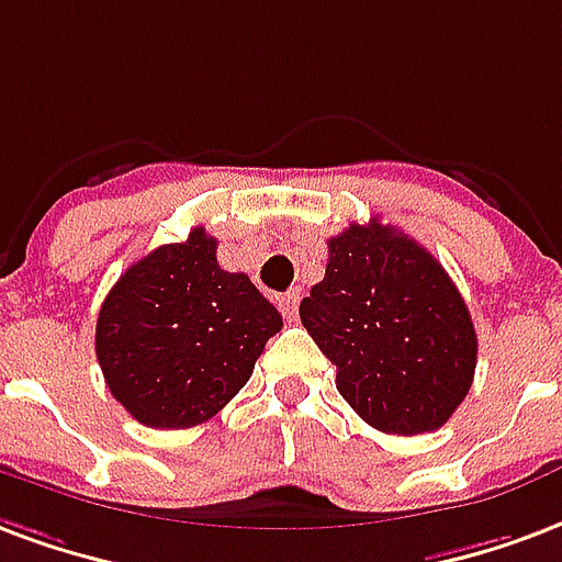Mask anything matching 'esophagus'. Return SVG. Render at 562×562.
I'll list each match as a JSON object with an SVG mask.
<instances>
[{"instance_id":"34e87169","label":"esophagus","mask_w":562,"mask_h":562,"mask_svg":"<svg viewBox=\"0 0 562 562\" xmlns=\"http://www.w3.org/2000/svg\"><path fill=\"white\" fill-rule=\"evenodd\" d=\"M280 313L285 322H297V306H301V292H285L280 297Z\"/></svg>"}]
</instances>
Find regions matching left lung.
I'll return each mask as SVG.
<instances>
[{
	"label": "left lung",
	"instance_id": "left-lung-1",
	"mask_svg": "<svg viewBox=\"0 0 562 562\" xmlns=\"http://www.w3.org/2000/svg\"><path fill=\"white\" fill-rule=\"evenodd\" d=\"M327 252L301 322L336 366V390L378 431L440 429L476 369V330L450 273L381 220L351 223Z\"/></svg>",
	"mask_w": 562,
	"mask_h": 562
}]
</instances>
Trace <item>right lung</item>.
<instances>
[{
  "label": "right lung",
  "mask_w": 562,
  "mask_h": 562,
  "mask_svg": "<svg viewBox=\"0 0 562 562\" xmlns=\"http://www.w3.org/2000/svg\"><path fill=\"white\" fill-rule=\"evenodd\" d=\"M277 306L247 273L217 265V238L193 228L124 270L98 313L106 386L151 429H190L228 405L273 334Z\"/></svg>",
  "instance_id": "add662e5"
}]
</instances>
